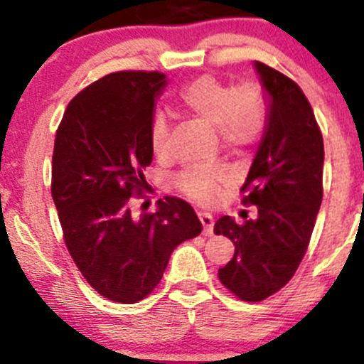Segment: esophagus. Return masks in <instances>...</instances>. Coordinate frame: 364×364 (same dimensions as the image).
<instances>
[{
	"label": "esophagus",
	"instance_id": "34e87169",
	"mask_svg": "<svg viewBox=\"0 0 364 364\" xmlns=\"http://www.w3.org/2000/svg\"><path fill=\"white\" fill-rule=\"evenodd\" d=\"M199 220L203 223L204 236H213V227H215V220H213V215L209 213H199Z\"/></svg>",
	"mask_w": 364,
	"mask_h": 364
}]
</instances>
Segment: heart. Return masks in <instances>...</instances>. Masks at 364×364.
Here are the masks:
<instances>
[{"label":"heart","mask_w":364,"mask_h":364,"mask_svg":"<svg viewBox=\"0 0 364 364\" xmlns=\"http://www.w3.org/2000/svg\"><path fill=\"white\" fill-rule=\"evenodd\" d=\"M181 104L197 121L218 132L227 148L250 146L264 130V107L259 93L250 84L236 87L215 77H199L181 93ZM149 144L160 159L168 155V121L164 114L153 117ZM232 181L225 165H190L179 172L178 186L197 203H213L222 186Z\"/></svg>","instance_id":"b5f03b06"}]
</instances>
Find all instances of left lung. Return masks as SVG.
<instances>
[{"label": "left lung", "mask_w": 364, "mask_h": 364, "mask_svg": "<svg viewBox=\"0 0 364 364\" xmlns=\"http://www.w3.org/2000/svg\"><path fill=\"white\" fill-rule=\"evenodd\" d=\"M253 68L266 93V124L241 190L257 216L215 223L216 236L236 247L218 278L243 301L266 299L294 277L321 209L324 168V142L301 87L260 61Z\"/></svg>", "instance_id": "1"}]
</instances>
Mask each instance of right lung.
Listing matches in <instances>:
<instances>
[{"label":"right lung","instance_id":"obj_1","mask_svg":"<svg viewBox=\"0 0 364 364\" xmlns=\"http://www.w3.org/2000/svg\"><path fill=\"white\" fill-rule=\"evenodd\" d=\"M165 73L116 72L68 104L53 153V199L65 243L87 284L123 304L159 285L171 253L199 236L188 203L165 197L155 213L130 211L132 193L148 186L149 128Z\"/></svg>","mask_w":364,"mask_h":364}]
</instances>
